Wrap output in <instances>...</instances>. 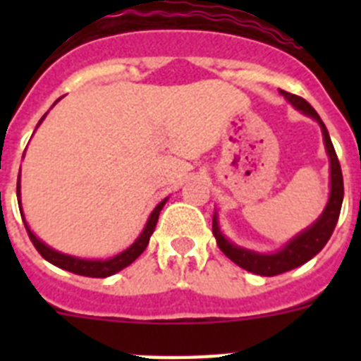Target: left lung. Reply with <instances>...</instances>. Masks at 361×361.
Masks as SVG:
<instances>
[{
  "label": "left lung",
  "instance_id": "1",
  "mask_svg": "<svg viewBox=\"0 0 361 361\" xmlns=\"http://www.w3.org/2000/svg\"><path fill=\"white\" fill-rule=\"evenodd\" d=\"M279 92L295 110H298L304 116L311 117L312 121H317L318 126H320L322 135H324L325 153L329 157V199H327L324 212L320 213V216L311 226H307L305 229L296 233L295 237L289 238L280 250L271 251V253L247 250V247H242V245H237L235 242L229 240L219 224V213H213L212 229L220 251L229 260L237 264V266H240L242 269L260 276H275L280 275V273H286V271H291L295 267L302 266V264L309 262L314 255L320 253L324 250V245L331 238V235H333L334 226L338 222V216H340V209H342L343 202L342 168H340L336 152H334V146L331 142L329 132L325 128V124L322 123L320 116H318L317 110L305 99L289 94V92Z\"/></svg>",
  "mask_w": 361,
  "mask_h": 361
}]
</instances>
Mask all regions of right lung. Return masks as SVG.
I'll use <instances>...</instances> for the list:
<instances>
[{
    "instance_id": "add662e5",
    "label": "right lung",
    "mask_w": 361,
    "mask_h": 361,
    "mask_svg": "<svg viewBox=\"0 0 361 361\" xmlns=\"http://www.w3.org/2000/svg\"><path fill=\"white\" fill-rule=\"evenodd\" d=\"M57 101H59V99H57ZM47 114H49V111H47ZM47 114H44V116L39 119L36 130L39 128V124L43 123V119L47 117ZM18 202H19V212H21V219H23V222H25V228H27L28 237H30L34 247L39 251V255L44 258V260H49L50 264H54V266H57V267H61V269H65V271H70V273H75V275L92 276V279H106V276H111V275H116V273H119V271L124 269V267H128L130 264L135 262L137 258L141 257V253L146 250V245H148L152 233L155 231L159 215H161L162 208H164V204L168 202V197H166V199H162L161 202H159L157 206L153 208V212L149 213L148 220H146L145 228H142L141 235L135 238V242H133L130 247H126L124 251L117 253L116 257H110V258H81V257H75V255L61 253V251H57V250H54V247H50L49 244H44V242L37 237L36 233L32 231L30 226H28V222L25 220L23 208H21V173H19V177H18Z\"/></svg>"
}]
</instances>
